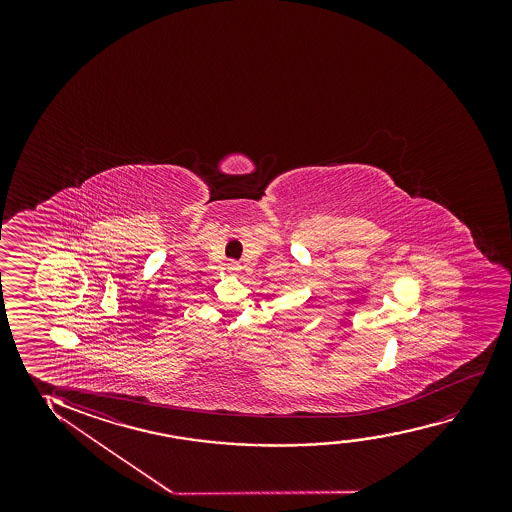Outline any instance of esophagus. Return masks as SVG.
I'll use <instances>...</instances> for the list:
<instances>
[{
  "label": "esophagus",
  "mask_w": 512,
  "mask_h": 512,
  "mask_svg": "<svg viewBox=\"0 0 512 512\" xmlns=\"http://www.w3.org/2000/svg\"><path fill=\"white\" fill-rule=\"evenodd\" d=\"M239 269H241V266H239L236 260H229V262H227V273L236 274L238 273Z\"/></svg>",
  "instance_id": "esophagus-1"
}]
</instances>
